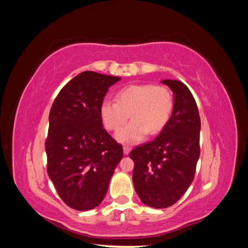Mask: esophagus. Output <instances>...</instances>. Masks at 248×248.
Returning <instances> with one entry per match:
<instances>
[{"mask_svg": "<svg viewBox=\"0 0 248 248\" xmlns=\"http://www.w3.org/2000/svg\"><path fill=\"white\" fill-rule=\"evenodd\" d=\"M130 151H131V148L129 146H124L123 147V152H124L125 155H128L130 153Z\"/></svg>", "mask_w": 248, "mask_h": 248, "instance_id": "obj_1", "label": "esophagus"}]
</instances>
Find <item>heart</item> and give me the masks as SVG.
<instances>
[{
	"mask_svg": "<svg viewBox=\"0 0 248 248\" xmlns=\"http://www.w3.org/2000/svg\"><path fill=\"white\" fill-rule=\"evenodd\" d=\"M174 109V96L164 86L140 84L127 86L116 95V101L106 99L100 106L104 128L118 131L129 118L131 121L116 134L122 144H134L147 134L160 132Z\"/></svg>",
	"mask_w": 248,
	"mask_h": 248,
	"instance_id": "obj_1",
	"label": "heart"
}]
</instances>
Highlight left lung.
I'll return each instance as SVG.
<instances>
[{
	"mask_svg": "<svg viewBox=\"0 0 248 248\" xmlns=\"http://www.w3.org/2000/svg\"><path fill=\"white\" fill-rule=\"evenodd\" d=\"M174 93L170 121L152 141L134 148L132 181L145 205L155 209L177 202L190 186L200 157L201 120L189 89L179 80L163 79Z\"/></svg>",
	"mask_w": 248,
	"mask_h": 248,
	"instance_id": "1",
	"label": "left lung"
}]
</instances>
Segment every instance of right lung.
Masks as SVG:
<instances>
[{
  "instance_id": "obj_1",
  "label": "right lung",
  "mask_w": 248,
  "mask_h": 248,
  "mask_svg": "<svg viewBox=\"0 0 248 248\" xmlns=\"http://www.w3.org/2000/svg\"><path fill=\"white\" fill-rule=\"evenodd\" d=\"M120 79L81 72L62 88L49 111L48 176L65 204L78 211L100 204L123 157L122 146L103 128L99 112L108 88Z\"/></svg>"
}]
</instances>
